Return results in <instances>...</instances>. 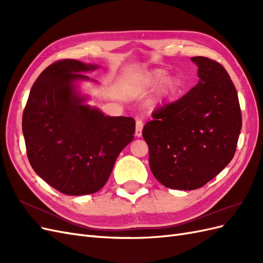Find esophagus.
<instances>
[{"label":"esophagus","instance_id":"obj_1","mask_svg":"<svg viewBox=\"0 0 263 263\" xmlns=\"http://www.w3.org/2000/svg\"><path fill=\"white\" fill-rule=\"evenodd\" d=\"M142 127H144V123L140 119H137L136 121V136L140 137L141 133H142Z\"/></svg>","mask_w":263,"mask_h":263}]
</instances>
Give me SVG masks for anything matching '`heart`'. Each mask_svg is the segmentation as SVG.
Masks as SVG:
<instances>
[{"instance_id":"obj_1","label":"heart","mask_w":263,"mask_h":263,"mask_svg":"<svg viewBox=\"0 0 263 263\" xmlns=\"http://www.w3.org/2000/svg\"><path fill=\"white\" fill-rule=\"evenodd\" d=\"M165 78V71L160 70V69H156L154 71H151L148 76V83L150 85H158L160 84ZM172 85V82H169V86Z\"/></svg>"}]
</instances>
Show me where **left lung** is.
<instances>
[{
  "mask_svg": "<svg viewBox=\"0 0 263 263\" xmlns=\"http://www.w3.org/2000/svg\"><path fill=\"white\" fill-rule=\"evenodd\" d=\"M200 81L153 113L142 129L155 178L174 190L202 187L232 161L242 117L226 69L208 57L191 58Z\"/></svg>",
  "mask_w": 263,
  "mask_h": 263,
  "instance_id": "left-lung-1",
  "label": "left lung"
}]
</instances>
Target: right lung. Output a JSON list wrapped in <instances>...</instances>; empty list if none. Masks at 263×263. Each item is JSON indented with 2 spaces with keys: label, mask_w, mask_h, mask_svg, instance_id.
<instances>
[{
  "label": "right lung",
  "mask_w": 263,
  "mask_h": 263,
  "mask_svg": "<svg viewBox=\"0 0 263 263\" xmlns=\"http://www.w3.org/2000/svg\"><path fill=\"white\" fill-rule=\"evenodd\" d=\"M98 66L61 59L47 67L31 86L23 113L26 153L34 171L66 195L98 192L116 158L134 139L135 119L105 116L83 104L73 82Z\"/></svg>",
  "instance_id": "right-lung-1"
}]
</instances>
